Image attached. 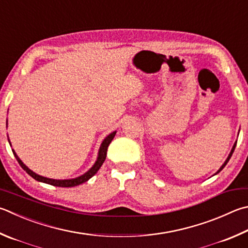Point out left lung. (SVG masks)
Instances as JSON below:
<instances>
[{
    "mask_svg": "<svg viewBox=\"0 0 248 248\" xmlns=\"http://www.w3.org/2000/svg\"><path fill=\"white\" fill-rule=\"evenodd\" d=\"M236 141H235V143H234V145H233V147H232V150H231V152H230V154H229V156H228V158H227V160L226 161H224V164L221 166V167H220V169L217 171V173H219L220 172V171H221L224 167H226V165L228 164V161L229 160H230V158H231V156H232V154H233V152H234V150H235V146H236Z\"/></svg>",
    "mask_w": 248,
    "mask_h": 248,
    "instance_id": "obj_1",
    "label": "left lung"
}]
</instances>
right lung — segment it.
<instances>
[{
  "instance_id": "1",
  "label": "right lung",
  "mask_w": 248,
  "mask_h": 248,
  "mask_svg": "<svg viewBox=\"0 0 248 248\" xmlns=\"http://www.w3.org/2000/svg\"><path fill=\"white\" fill-rule=\"evenodd\" d=\"M116 136V131L111 132L109 136H107L104 141L102 142L101 144V147H100V151H98V155H97V159L95 161V164L93 165V167L90 169L88 172H85L84 174L80 175L78 178H75V179H68V180H55V179H48L46 177H42V175L37 174L35 172H33L32 170H30L27 166L22 163V161L19 159V157L17 156L16 153L13 150V153H14V155L16 157V159L18 163H19L20 167L24 169L27 173L29 175H31L34 180H37V181L40 182H43V183H47V184H51V186H61V187H71V186H77L79 184H82L84 182H87L89 179H91L94 174H95L98 169L102 167L103 163H104L105 159H106V154H107V148H108V145L110 144V142L112 141V139L115 138ZM10 141V140H8ZM11 144V142H10Z\"/></svg>"
}]
</instances>
